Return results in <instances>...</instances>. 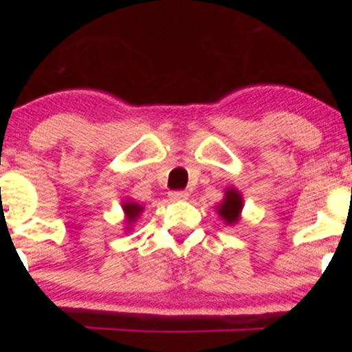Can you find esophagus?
Here are the masks:
<instances>
[{"mask_svg": "<svg viewBox=\"0 0 352 352\" xmlns=\"http://www.w3.org/2000/svg\"><path fill=\"white\" fill-rule=\"evenodd\" d=\"M188 197V193L185 192V190H172V192H168V199L177 201V200H185Z\"/></svg>", "mask_w": 352, "mask_h": 352, "instance_id": "obj_1", "label": "esophagus"}]
</instances>
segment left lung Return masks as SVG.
<instances>
[{
	"label": "left lung",
	"mask_w": 352,
	"mask_h": 352,
	"mask_svg": "<svg viewBox=\"0 0 352 352\" xmlns=\"http://www.w3.org/2000/svg\"><path fill=\"white\" fill-rule=\"evenodd\" d=\"M241 207H243V200H241L240 193H238L236 190H228L227 195H225L223 204L220 205L218 213L223 217V220L227 221V223H235L238 220V215H240L241 212Z\"/></svg>",
	"instance_id": "8db88e82"
}]
</instances>
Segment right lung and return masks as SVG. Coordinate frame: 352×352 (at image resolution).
Segmentation results:
<instances>
[{"label": "right lung", "mask_w": 352, "mask_h": 352, "mask_svg": "<svg viewBox=\"0 0 352 352\" xmlns=\"http://www.w3.org/2000/svg\"><path fill=\"white\" fill-rule=\"evenodd\" d=\"M144 207H140L139 204H135V201H125L124 204V212L125 215H127V221H134L137 217H139V213L142 212Z\"/></svg>", "instance_id": "obj_1"}]
</instances>
